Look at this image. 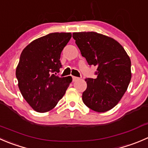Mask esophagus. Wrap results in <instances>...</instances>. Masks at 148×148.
Wrapping results in <instances>:
<instances>
[{
  "label": "esophagus",
  "mask_w": 148,
  "mask_h": 148,
  "mask_svg": "<svg viewBox=\"0 0 148 148\" xmlns=\"http://www.w3.org/2000/svg\"><path fill=\"white\" fill-rule=\"evenodd\" d=\"M78 79H79V77H72V80H73V82H75V81H77V80H78Z\"/></svg>",
  "instance_id": "esophagus-1"
}]
</instances>
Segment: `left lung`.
Returning <instances> with one entry per match:
<instances>
[{
	"label": "left lung",
	"instance_id": "8db88e82",
	"mask_svg": "<svg viewBox=\"0 0 148 148\" xmlns=\"http://www.w3.org/2000/svg\"><path fill=\"white\" fill-rule=\"evenodd\" d=\"M73 38L89 65L97 66V78H87L82 93L84 104L103 113L115 107L132 78L131 60L122 45L112 38L95 32L73 33Z\"/></svg>",
	"mask_w": 148,
	"mask_h": 148
}]
</instances>
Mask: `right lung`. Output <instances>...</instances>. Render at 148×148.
I'll return each instance as SVG.
<instances>
[{"instance_id":"right-lung-1","label":"right lung","mask_w":148,"mask_h":148,"mask_svg":"<svg viewBox=\"0 0 148 148\" xmlns=\"http://www.w3.org/2000/svg\"><path fill=\"white\" fill-rule=\"evenodd\" d=\"M71 38L70 32H54L34 40L24 48L16 69L23 97L35 111L52 110L65 95L71 76L59 77L61 51Z\"/></svg>"}]
</instances>
